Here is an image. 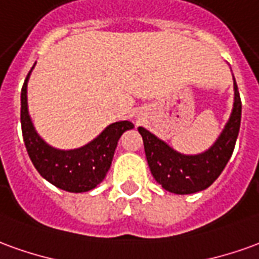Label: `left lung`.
I'll use <instances>...</instances> for the list:
<instances>
[{
  "label": "left lung",
  "instance_id": "8db88e82",
  "mask_svg": "<svg viewBox=\"0 0 259 259\" xmlns=\"http://www.w3.org/2000/svg\"><path fill=\"white\" fill-rule=\"evenodd\" d=\"M241 123V99L234 79V102L231 115L218 140L203 153H178L164 140L144 127H139L144 143L148 167L154 180L168 192L177 195L203 191L218 180L230 160Z\"/></svg>",
  "mask_w": 259,
  "mask_h": 259
}]
</instances>
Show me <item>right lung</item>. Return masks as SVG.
Returning a JSON list of instances; mask_svg holds the SVG:
<instances>
[{
	"label": "right lung",
	"mask_w": 259,
	"mask_h": 259,
	"mask_svg": "<svg viewBox=\"0 0 259 259\" xmlns=\"http://www.w3.org/2000/svg\"><path fill=\"white\" fill-rule=\"evenodd\" d=\"M32 70L21 92V124L29 158L45 180L63 191L74 193L91 191L104 181L109 171L120 136L126 130L133 129L135 124L129 120L111 123L94 140L73 150L50 146L37 135L29 115L28 81Z\"/></svg>",
	"instance_id": "1"
}]
</instances>
